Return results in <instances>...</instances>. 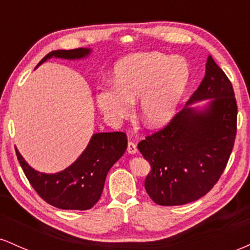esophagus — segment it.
Returning <instances> with one entry per match:
<instances>
[{
	"mask_svg": "<svg viewBox=\"0 0 250 250\" xmlns=\"http://www.w3.org/2000/svg\"><path fill=\"white\" fill-rule=\"evenodd\" d=\"M127 151L129 154H136L137 153V148L136 145L133 141H129L128 146H127Z\"/></svg>",
	"mask_w": 250,
	"mask_h": 250,
	"instance_id": "34e87169",
	"label": "esophagus"
}]
</instances>
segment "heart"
<instances>
[{
    "label": "heart",
    "instance_id": "obj_1",
    "mask_svg": "<svg viewBox=\"0 0 250 250\" xmlns=\"http://www.w3.org/2000/svg\"><path fill=\"white\" fill-rule=\"evenodd\" d=\"M190 79L188 63L162 53H140L120 60L114 68V88L101 89L97 104L105 117L120 121L140 97V113L149 125L174 115Z\"/></svg>",
    "mask_w": 250,
    "mask_h": 250
}]
</instances>
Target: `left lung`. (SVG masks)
I'll return each instance as SVG.
<instances>
[{"label": "left lung", "mask_w": 250, "mask_h": 250, "mask_svg": "<svg viewBox=\"0 0 250 250\" xmlns=\"http://www.w3.org/2000/svg\"><path fill=\"white\" fill-rule=\"evenodd\" d=\"M208 99L206 109H182L165 128L137 145L151 168L145 188L157 205L199 200L225 171L236 136L237 104L231 82L211 56L187 105Z\"/></svg>", "instance_id": "8db88e82"}]
</instances>
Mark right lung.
I'll use <instances>...</instances> for the list:
<instances>
[{"mask_svg": "<svg viewBox=\"0 0 250 250\" xmlns=\"http://www.w3.org/2000/svg\"><path fill=\"white\" fill-rule=\"evenodd\" d=\"M90 49L77 48L54 50L45 55L39 64L50 57L75 60L85 57ZM127 149V135L121 131L94 134L81 156L70 167L56 174H43L34 170L15 149L17 160L25 176L49 205L65 210H87L101 197L109 169Z\"/></svg>", "mask_w": 250, "mask_h": 250, "instance_id": "right-lung-1", "label": "right lung"}]
</instances>
